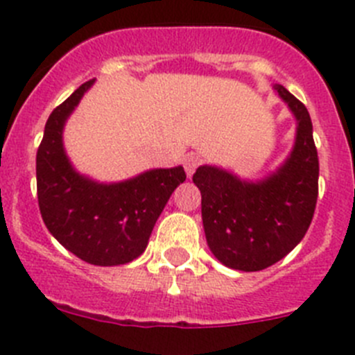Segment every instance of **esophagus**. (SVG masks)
Masks as SVG:
<instances>
[{"label":"esophagus","instance_id":"obj_1","mask_svg":"<svg viewBox=\"0 0 355 355\" xmlns=\"http://www.w3.org/2000/svg\"><path fill=\"white\" fill-rule=\"evenodd\" d=\"M201 164V157L198 154H187L184 157V168H185V173H187V177L191 178L194 175V171H196V168Z\"/></svg>","mask_w":355,"mask_h":355}]
</instances>
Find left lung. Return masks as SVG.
<instances>
[{
	"mask_svg": "<svg viewBox=\"0 0 355 355\" xmlns=\"http://www.w3.org/2000/svg\"><path fill=\"white\" fill-rule=\"evenodd\" d=\"M294 115L296 135L277 170L248 180L203 164L193 182L201 191V218L211 254L224 266L259 271L284 259L303 240L319 194V157L306 107L284 85H273Z\"/></svg>",
	"mask_w": 355,
	"mask_h": 355,
	"instance_id": "left-lung-1",
	"label": "left lung"
}]
</instances>
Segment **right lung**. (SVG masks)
<instances>
[{"label":"right lung","instance_id":"right-lung-1","mask_svg":"<svg viewBox=\"0 0 355 355\" xmlns=\"http://www.w3.org/2000/svg\"><path fill=\"white\" fill-rule=\"evenodd\" d=\"M94 80L82 84L51 114L36 154V187L42 218L71 254L96 266H119L145 252L152 230L175 189L182 166L154 168L121 182H99L77 171L62 132Z\"/></svg>","mask_w":355,"mask_h":355}]
</instances>
